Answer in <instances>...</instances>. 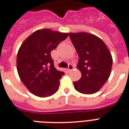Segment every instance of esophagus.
Segmentation results:
<instances>
[{"mask_svg": "<svg viewBox=\"0 0 129 129\" xmlns=\"http://www.w3.org/2000/svg\"><path fill=\"white\" fill-rule=\"evenodd\" d=\"M73 69H74V66H73L72 64H69V66H68V71H69V72H70V71H72Z\"/></svg>", "mask_w": 129, "mask_h": 129, "instance_id": "34e87169", "label": "esophagus"}]
</instances>
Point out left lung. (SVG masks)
Here are the masks:
<instances>
[{
    "instance_id": "obj_1",
    "label": "left lung",
    "mask_w": 129,
    "mask_h": 129,
    "mask_svg": "<svg viewBox=\"0 0 129 129\" xmlns=\"http://www.w3.org/2000/svg\"><path fill=\"white\" fill-rule=\"evenodd\" d=\"M79 55L77 68L81 77L74 81V88L83 94H93L102 87L111 72L113 58L104 42L87 32L69 33Z\"/></svg>"
}]
</instances>
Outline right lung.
I'll return each mask as SVG.
<instances>
[{"label": "right lung", "mask_w": 129, "mask_h": 129, "mask_svg": "<svg viewBox=\"0 0 129 129\" xmlns=\"http://www.w3.org/2000/svg\"><path fill=\"white\" fill-rule=\"evenodd\" d=\"M68 36V33L41 29L29 36L20 47L16 58L18 74L36 96L50 97L59 89V79L64 73L55 69L50 53Z\"/></svg>", "instance_id": "obj_1"}]
</instances>
